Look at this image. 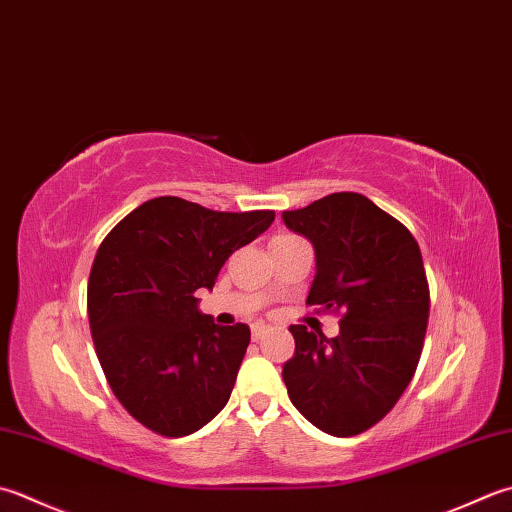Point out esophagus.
Wrapping results in <instances>:
<instances>
[{"label":"esophagus","mask_w":512,"mask_h":512,"mask_svg":"<svg viewBox=\"0 0 512 512\" xmlns=\"http://www.w3.org/2000/svg\"><path fill=\"white\" fill-rule=\"evenodd\" d=\"M266 333H268V326L266 324H255L253 326V339H255V342H257V339H262Z\"/></svg>","instance_id":"1"}]
</instances>
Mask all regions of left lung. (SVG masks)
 <instances>
[{
    "label": "left lung",
    "instance_id": "obj_1",
    "mask_svg": "<svg viewBox=\"0 0 512 512\" xmlns=\"http://www.w3.org/2000/svg\"><path fill=\"white\" fill-rule=\"evenodd\" d=\"M282 217L315 246L306 304L342 315L337 337L288 328V397L324 433L359 435L390 413L422 357L430 310L422 250L402 222L359 193L326 195Z\"/></svg>",
    "mask_w": 512,
    "mask_h": 512
}]
</instances>
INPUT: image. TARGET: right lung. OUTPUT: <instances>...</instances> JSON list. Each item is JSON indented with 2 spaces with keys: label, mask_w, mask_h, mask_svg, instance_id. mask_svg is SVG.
<instances>
[{
  "label": "right lung",
  "mask_w": 512,
  "mask_h": 512,
  "mask_svg": "<svg viewBox=\"0 0 512 512\" xmlns=\"http://www.w3.org/2000/svg\"><path fill=\"white\" fill-rule=\"evenodd\" d=\"M273 219L155 197L99 244L86 297L95 353L115 397L153 433L190 435L226 406L250 328L217 326L195 293L213 290L226 259Z\"/></svg>",
  "instance_id": "right-lung-1"
}]
</instances>
